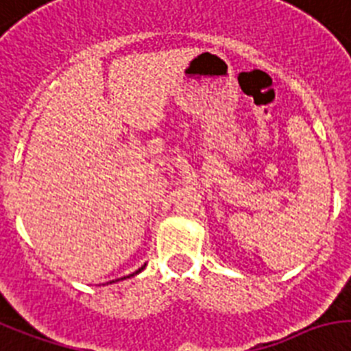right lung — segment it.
<instances>
[{"label":"right lung","instance_id":"1","mask_svg":"<svg viewBox=\"0 0 351 351\" xmlns=\"http://www.w3.org/2000/svg\"><path fill=\"white\" fill-rule=\"evenodd\" d=\"M141 270H144V267H142V269H138V270H136L135 274H138V272H141Z\"/></svg>","mask_w":351,"mask_h":351}]
</instances>
